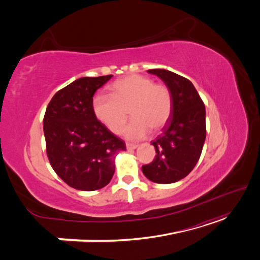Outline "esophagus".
I'll return each mask as SVG.
<instances>
[{
  "label": "esophagus",
  "instance_id": "esophagus-1",
  "mask_svg": "<svg viewBox=\"0 0 260 260\" xmlns=\"http://www.w3.org/2000/svg\"><path fill=\"white\" fill-rule=\"evenodd\" d=\"M125 147H127V149H129V151H131V149H136L138 145L133 143H125Z\"/></svg>",
  "mask_w": 260,
  "mask_h": 260
}]
</instances>
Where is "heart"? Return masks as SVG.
I'll use <instances>...</instances> for the list:
<instances>
[{
  "mask_svg": "<svg viewBox=\"0 0 260 260\" xmlns=\"http://www.w3.org/2000/svg\"><path fill=\"white\" fill-rule=\"evenodd\" d=\"M111 94H98L92 100L93 114L113 133H118L128 119H133L122 133L129 140L145 138L149 131H158L169 121L172 94L164 83L142 75H129L109 85Z\"/></svg>",
  "mask_w": 260,
  "mask_h": 260,
  "instance_id": "1",
  "label": "heart"
}]
</instances>
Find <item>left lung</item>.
I'll return each mask as SVG.
<instances>
[{"label": "left lung", "instance_id": "8db88e82", "mask_svg": "<svg viewBox=\"0 0 260 260\" xmlns=\"http://www.w3.org/2000/svg\"><path fill=\"white\" fill-rule=\"evenodd\" d=\"M172 94V113L162 133L152 144L154 160L142 166L155 183H174L186 177L199 161L206 139V111L200 94L186 78L166 69H149Z\"/></svg>", "mask_w": 260, "mask_h": 260}]
</instances>
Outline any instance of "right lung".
<instances>
[{
    "mask_svg": "<svg viewBox=\"0 0 260 260\" xmlns=\"http://www.w3.org/2000/svg\"><path fill=\"white\" fill-rule=\"evenodd\" d=\"M113 75L83 77L54 94L46 107L43 130L46 154L57 176L76 190L104 187L115 172V156L124 142L93 114L94 93Z\"/></svg>",
    "mask_w": 260,
    "mask_h": 260,
    "instance_id": "obj_1",
    "label": "right lung"
}]
</instances>
